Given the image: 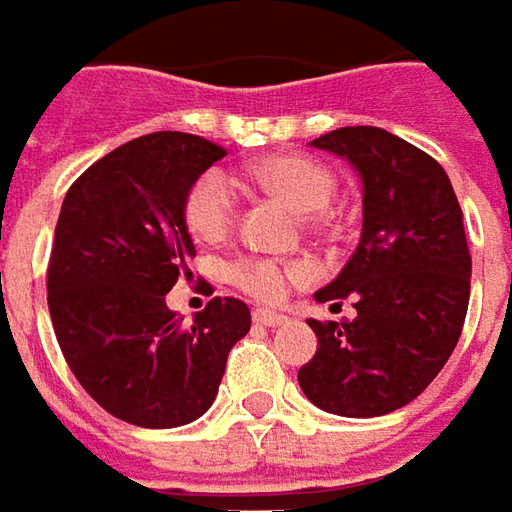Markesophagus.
Listing matches in <instances>:
<instances>
[{"label": "esophagus", "mask_w": 512, "mask_h": 512, "mask_svg": "<svg viewBox=\"0 0 512 512\" xmlns=\"http://www.w3.org/2000/svg\"><path fill=\"white\" fill-rule=\"evenodd\" d=\"M255 322L257 325H263V328H277V325H283L288 322V316L285 314H277V311H255Z\"/></svg>", "instance_id": "obj_1"}]
</instances>
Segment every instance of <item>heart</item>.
<instances>
[{
  "mask_svg": "<svg viewBox=\"0 0 512 512\" xmlns=\"http://www.w3.org/2000/svg\"><path fill=\"white\" fill-rule=\"evenodd\" d=\"M260 187L285 198L300 212L328 210L336 196V176L305 154H271L249 168ZM238 212V190L224 170H207L190 184L184 196V224L201 243L227 238ZM308 277L302 263H283L271 257H238L229 263V280L257 300L277 302L294 283Z\"/></svg>",
  "mask_w": 512,
  "mask_h": 512,
  "instance_id": "b5f03b06",
  "label": "heart"
}]
</instances>
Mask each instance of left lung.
Returning <instances> with one entry per match:
<instances>
[{
    "mask_svg": "<svg viewBox=\"0 0 512 512\" xmlns=\"http://www.w3.org/2000/svg\"><path fill=\"white\" fill-rule=\"evenodd\" d=\"M311 145L358 170L364 224L347 266L316 291L319 302L356 300V319H308L319 344L297 378L330 415H387L415 401L460 342L471 297L460 201L446 170L384 128L347 125Z\"/></svg>",
    "mask_w": 512,
    "mask_h": 512,
    "instance_id": "8db88e82",
    "label": "left lung"
}]
</instances>
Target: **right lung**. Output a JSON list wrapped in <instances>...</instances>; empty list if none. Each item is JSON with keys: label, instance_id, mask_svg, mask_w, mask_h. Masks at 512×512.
<instances>
[{"label": "right lung", "instance_id": "add662e5", "mask_svg": "<svg viewBox=\"0 0 512 512\" xmlns=\"http://www.w3.org/2000/svg\"><path fill=\"white\" fill-rule=\"evenodd\" d=\"M227 151L182 131L131 139L69 187L47 269L55 339L81 387L109 415L173 429L215 401L249 305L215 297L184 325L168 291L190 277L196 246L184 196Z\"/></svg>", "mask_w": 512, "mask_h": 512}]
</instances>
